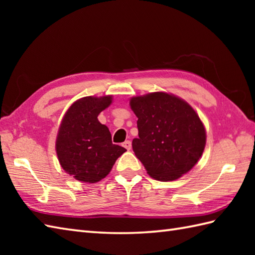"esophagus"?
<instances>
[{
    "label": "esophagus",
    "instance_id": "obj_1",
    "mask_svg": "<svg viewBox=\"0 0 255 255\" xmlns=\"http://www.w3.org/2000/svg\"><path fill=\"white\" fill-rule=\"evenodd\" d=\"M123 147L126 148L127 150H130L131 149V142L129 141V140H126V141L123 143Z\"/></svg>",
    "mask_w": 255,
    "mask_h": 255
}]
</instances>
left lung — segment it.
<instances>
[{
  "label": "left lung",
  "mask_w": 255,
  "mask_h": 255,
  "mask_svg": "<svg viewBox=\"0 0 255 255\" xmlns=\"http://www.w3.org/2000/svg\"><path fill=\"white\" fill-rule=\"evenodd\" d=\"M130 106L138 117L132 150L151 177L174 181L197 163L205 149L206 131L185 101L155 92L132 97Z\"/></svg>",
  "instance_id": "8db88e82"
}]
</instances>
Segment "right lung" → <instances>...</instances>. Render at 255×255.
Here are the masks:
<instances>
[{"label": "right lung", "instance_id": "obj_1", "mask_svg": "<svg viewBox=\"0 0 255 255\" xmlns=\"http://www.w3.org/2000/svg\"><path fill=\"white\" fill-rule=\"evenodd\" d=\"M112 96H86L64 115L56 150L62 169L75 180L96 183L111 172L126 149L112 142V134L97 116L111 105Z\"/></svg>", "mask_w": 255, "mask_h": 255}]
</instances>
